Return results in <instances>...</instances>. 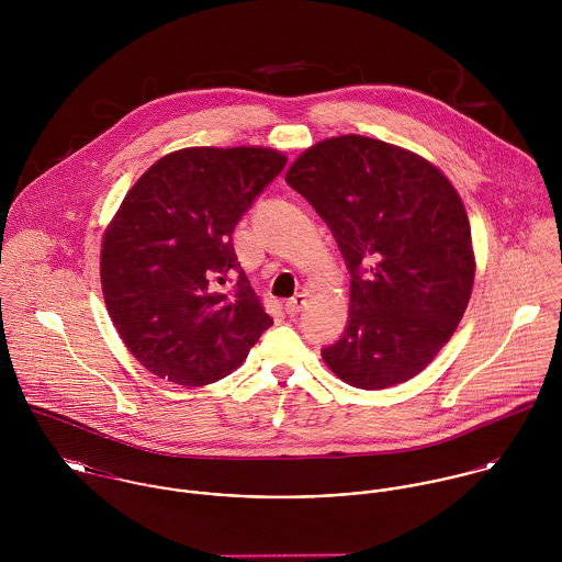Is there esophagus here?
I'll list each match as a JSON object with an SVG mask.
<instances>
[{"instance_id": "esophagus-1", "label": "esophagus", "mask_w": 562, "mask_h": 562, "mask_svg": "<svg viewBox=\"0 0 562 562\" xmlns=\"http://www.w3.org/2000/svg\"><path fill=\"white\" fill-rule=\"evenodd\" d=\"M305 305H307V296H305V294H296L294 299H290V301L285 303V312H288V316H296V314L303 312Z\"/></svg>"}]
</instances>
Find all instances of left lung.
<instances>
[{
    "label": "left lung",
    "instance_id": "left-lung-1",
    "mask_svg": "<svg viewBox=\"0 0 562 562\" xmlns=\"http://www.w3.org/2000/svg\"><path fill=\"white\" fill-rule=\"evenodd\" d=\"M285 181L321 214L350 272L348 324L324 363L359 390L417 376L474 288L472 229L450 179L413 151L346 134L303 151Z\"/></svg>",
    "mask_w": 562,
    "mask_h": 562
}]
</instances>
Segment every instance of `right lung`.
<instances>
[{
  "instance_id": "right-lung-1",
  "label": "right lung",
  "mask_w": 562,
  "mask_h": 562,
  "mask_svg": "<svg viewBox=\"0 0 562 562\" xmlns=\"http://www.w3.org/2000/svg\"><path fill=\"white\" fill-rule=\"evenodd\" d=\"M288 158L268 147H188L125 194L101 241V290L127 350L186 387L232 374L272 324L232 234ZM234 273L237 290L215 288Z\"/></svg>"
}]
</instances>
